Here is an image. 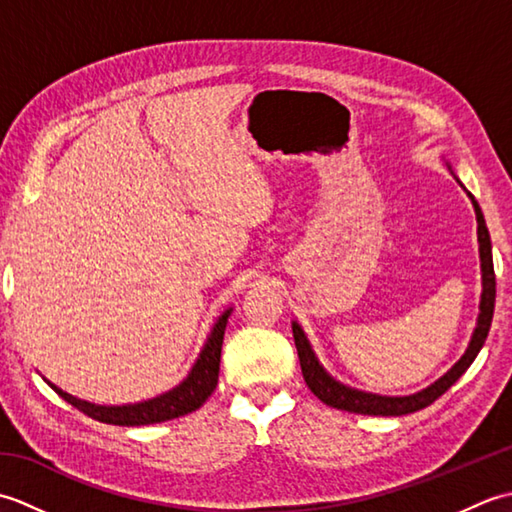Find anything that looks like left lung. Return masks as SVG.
Segmentation results:
<instances>
[{
	"instance_id": "8db88e82",
	"label": "left lung",
	"mask_w": 512,
	"mask_h": 512,
	"mask_svg": "<svg viewBox=\"0 0 512 512\" xmlns=\"http://www.w3.org/2000/svg\"><path fill=\"white\" fill-rule=\"evenodd\" d=\"M469 198L473 202L475 217H477V242H480V262H482V301H480V314H477V325L471 336V343L466 347V352L462 354L460 361L455 363L442 378H438L436 383L418 391V394H411V396L367 394V391H358L339 383V380H334L328 372H325L317 354L312 352L308 336L303 334L301 325L297 321H292V336H295L303 378H306V385L310 387L312 394L321 402H325V405L341 411H350V413H363V416H405V413H413L429 407L433 400H438L444 391H447L455 380H458L466 369L471 367L475 356L482 350L488 330H491L493 310H495V270H493L491 235H488L482 209L471 193Z\"/></svg>"
}]
</instances>
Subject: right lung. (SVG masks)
<instances>
[{
  "mask_svg": "<svg viewBox=\"0 0 512 512\" xmlns=\"http://www.w3.org/2000/svg\"><path fill=\"white\" fill-rule=\"evenodd\" d=\"M231 310L233 308H228L213 325L209 339H206V345L202 347L198 361L191 367L189 376L184 378L178 387H173L156 398L136 402V405H94V402L65 394L57 385H48L57 391L63 400H68L72 407L83 411L85 416L105 424H118V427H140V424H154L187 416V413L204 405L206 398L213 394V389L217 385L224 330L228 317H231Z\"/></svg>",
  "mask_w": 512,
  "mask_h": 512,
  "instance_id": "obj_1",
  "label": "right lung"
}]
</instances>
